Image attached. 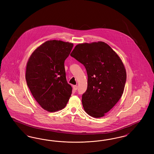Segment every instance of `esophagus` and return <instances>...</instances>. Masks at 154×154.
Returning <instances> with one entry per match:
<instances>
[{"mask_svg":"<svg viewBox=\"0 0 154 154\" xmlns=\"http://www.w3.org/2000/svg\"><path fill=\"white\" fill-rule=\"evenodd\" d=\"M73 89L74 91H76L78 89V87L77 85H73Z\"/></svg>","mask_w":154,"mask_h":154,"instance_id":"1","label":"esophagus"}]
</instances>
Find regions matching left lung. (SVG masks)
Returning <instances> with one entry per match:
<instances>
[{"label":"left lung","instance_id":"left-lung-1","mask_svg":"<svg viewBox=\"0 0 154 154\" xmlns=\"http://www.w3.org/2000/svg\"><path fill=\"white\" fill-rule=\"evenodd\" d=\"M70 55L85 66L88 75L84 109L92 117H102L124 93L126 73L121 59L103 42L78 44Z\"/></svg>","mask_w":154,"mask_h":154}]
</instances>
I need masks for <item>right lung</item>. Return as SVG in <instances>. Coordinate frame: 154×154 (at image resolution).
Returning <instances> with one entry per match:
<instances>
[{
	"instance_id": "obj_1",
	"label": "right lung",
	"mask_w": 154,
	"mask_h": 154,
	"mask_svg": "<svg viewBox=\"0 0 154 154\" xmlns=\"http://www.w3.org/2000/svg\"><path fill=\"white\" fill-rule=\"evenodd\" d=\"M73 47V43L60 40L47 41L37 48L28 61V87L37 102L49 112L63 109L72 95L64 63Z\"/></svg>"
}]
</instances>
